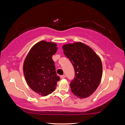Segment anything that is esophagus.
<instances>
[{
  "label": "esophagus",
  "mask_w": 125,
  "mask_h": 125,
  "mask_svg": "<svg viewBox=\"0 0 125 125\" xmlns=\"http://www.w3.org/2000/svg\"><path fill=\"white\" fill-rule=\"evenodd\" d=\"M65 77H66V76H65V75H61V79H64V78H65Z\"/></svg>",
  "instance_id": "1"
}]
</instances>
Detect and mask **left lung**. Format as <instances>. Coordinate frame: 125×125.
Wrapping results in <instances>:
<instances>
[{"instance_id":"8db88e82","label":"left lung","mask_w":125,"mask_h":125,"mask_svg":"<svg viewBox=\"0 0 125 125\" xmlns=\"http://www.w3.org/2000/svg\"><path fill=\"white\" fill-rule=\"evenodd\" d=\"M62 48L75 71L74 78L70 83L72 92L80 99L89 97L100 83L103 74L100 58L82 42L66 44Z\"/></svg>"}]
</instances>
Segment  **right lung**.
Returning a JSON list of instances; mask_svg holds the SVG:
<instances>
[{
	"mask_svg": "<svg viewBox=\"0 0 125 125\" xmlns=\"http://www.w3.org/2000/svg\"><path fill=\"white\" fill-rule=\"evenodd\" d=\"M56 46L53 42H38L29 51L23 65L24 74L30 88L43 96L51 94L60 80L52 59L57 51Z\"/></svg>",
	"mask_w": 125,
	"mask_h": 125,
	"instance_id": "right-lung-1",
	"label": "right lung"
}]
</instances>
